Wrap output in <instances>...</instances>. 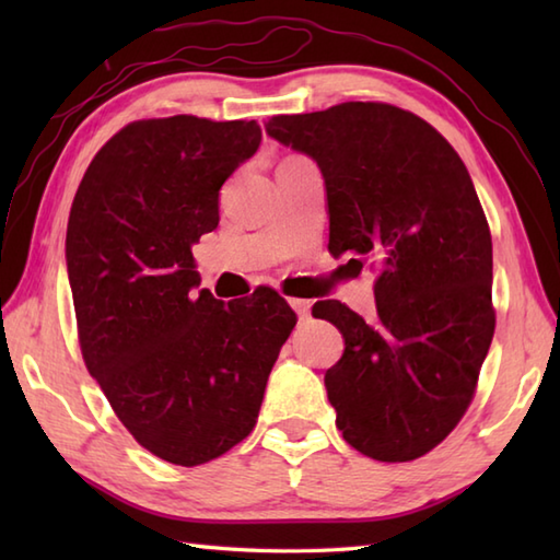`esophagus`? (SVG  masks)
Listing matches in <instances>:
<instances>
[{
	"label": "esophagus",
	"instance_id": "esophagus-1",
	"mask_svg": "<svg viewBox=\"0 0 560 560\" xmlns=\"http://www.w3.org/2000/svg\"><path fill=\"white\" fill-rule=\"evenodd\" d=\"M289 303H291L293 311L299 313V317H301V319H307V317H311V301H303V299H291Z\"/></svg>",
	"mask_w": 560,
	"mask_h": 560
}]
</instances>
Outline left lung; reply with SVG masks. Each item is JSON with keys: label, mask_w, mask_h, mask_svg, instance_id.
<instances>
[{"label": "left lung", "mask_w": 560, "mask_h": 560, "mask_svg": "<svg viewBox=\"0 0 560 560\" xmlns=\"http://www.w3.org/2000/svg\"><path fill=\"white\" fill-rule=\"evenodd\" d=\"M265 127L323 173L329 253L377 267L375 323L339 301L313 307L343 337L325 373L337 428L373 459L421 457L467 411L495 329L491 231L467 165L438 129L387 103Z\"/></svg>", "instance_id": "obj_1"}]
</instances>
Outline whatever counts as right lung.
<instances>
[{
  "label": "right lung",
  "mask_w": 560,
  "mask_h": 560,
  "mask_svg": "<svg viewBox=\"0 0 560 560\" xmlns=\"http://www.w3.org/2000/svg\"><path fill=\"white\" fill-rule=\"evenodd\" d=\"M259 141L255 120L132 122L93 156L69 211L83 361L137 443L180 467L249 435L295 327L271 289L235 305L195 291L192 245L219 225V189Z\"/></svg>",
  "instance_id": "add662e5"
}]
</instances>
